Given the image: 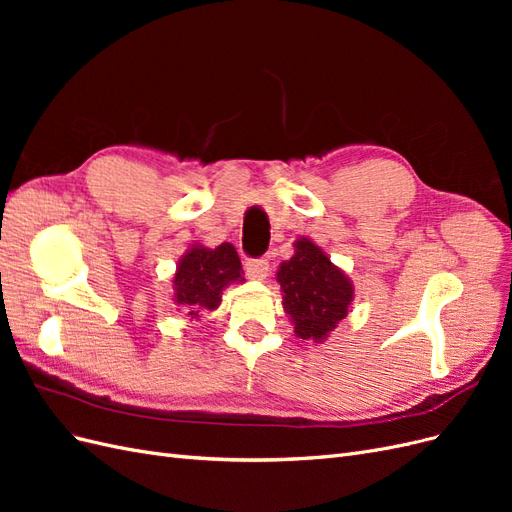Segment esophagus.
Masks as SVG:
<instances>
[{
    "label": "esophagus",
    "mask_w": 512,
    "mask_h": 512,
    "mask_svg": "<svg viewBox=\"0 0 512 512\" xmlns=\"http://www.w3.org/2000/svg\"><path fill=\"white\" fill-rule=\"evenodd\" d=\"M245 273L250 275L252 280H265V277L269 275V260L267 258H247Z\"/></svg>",
    "instance_id": "34e87169"
}]
</instances>
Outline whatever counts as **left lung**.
<instances>
[{"label": "left lung", "instance_id": "1", "mask_svg": "<svg viewBox=\"0 0 512 512\" xmlns=\"http://www.w3.org/2000/svg\"><path fill=\"white\" fill-rule=\"evenodd\" d=\"M294 245L297 252L277 271V282L284 290V309L294 322V333L301 339L322 342L348 314L352 284L318 245L309 239Z\"/></svg>", "mask_w": 512, "mask_h": 512}]
</instances>
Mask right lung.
<instances>
[{
  "label": "right lung",
  "mask_w": 512,
  "mask_h": 512,
  "mask_svg": "<svg viewBox=\"0 0 512 512\" xmlns=\"http://www.w3.org/2000/svg\"><path fill=\"white\" fill-rule=\"evenodd\" d=\"M230 282H243L235 247L230 243H222L215 250L192 247L175 273V299L190 318H198L205 309L220 305L222 290Z\"/></svg>",
  "instance_id": "add662e5"
}]
</instances>
